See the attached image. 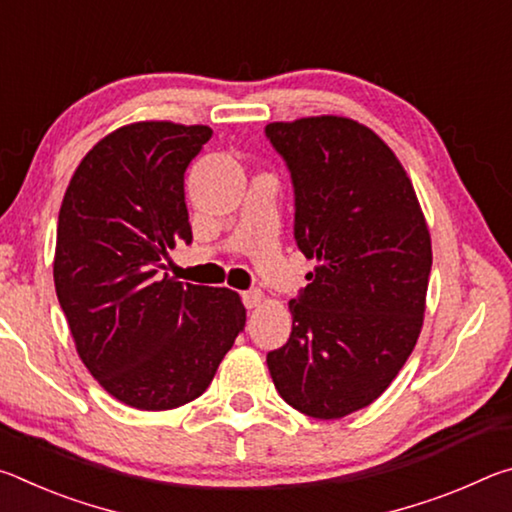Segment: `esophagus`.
Wrapping results in <instances>:
<instances>
[{"instance_id": "1", "label": "esophagus", "mask_w": 512, "mask_h": 512, "mask_svg": "<svg viewBox=\"0 0 512 512\" xmlns=\"http://www.w3.org/2000/svg\"><path fill=\"white\" fill-rule=\"evenodd\" d=\"M241 298H244V305L248 309H255V307H259L264 302V293L259 291V289H250V291L241 293Z\"/></svg>"}]
</instances>
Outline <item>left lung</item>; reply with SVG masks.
<instances>
[{
	"label": "left lung",
	"mask_w": 512,
	"mask_h": 512,
	"mask_svg": "<svg viewBox=\"0 0 512 512\" xmlns=\"http://www.w3.org/2000/svg\"><path fill=\"white\" fill-rule=\"evenodd\" d=\"M287 162L293 237L316 259L289 302L293 327L266 363L282 400L318 420L345 418L391 386L418 341L431 237L400 160L348 117L266 126Z\"/></svg>",
	"instance_id": "obj_1"
}]
</instances>
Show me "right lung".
Segmentation results:
<instances>
[{
  "label": "right lung",
  "mask_w": 512,
  "mask_h": 512,
  "mask_svg": "<svg viewBox=\"0 0 512 512\" xmlns=\"http://www.w3.org/2000/svg\"><path fill=\"white\" fill-rule=\"evenodd\" d=\"M207 126L137 121L92 146L60 205L54 282L85 368L140 411H169L212 384L246 325L230 289L164 273L178 239L192 241L185 171Z\"/></svg>",
  "instance_id": "add662e5"
}]
</instances>
